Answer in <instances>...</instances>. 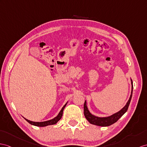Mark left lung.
I'll list each match as a JSON object with an SVG mask.
<instances>
[{"mask_svg":"<svg viewBox=\"0 0 147 147\" xmlns=\"http://www.w3.org/2000/svg\"><path fill=\"white\" fill-rule=\"evenodd\" d=\"M131 95L129 98V100H128V101L126 103V105H125L123 108L121 109L119 112L114 113L113 115H110L109 117H96L94 115H92L87 108V102H86V100H85L84 103V115L86 118V119H87L91 124L97 125V126H101V127H108L111 125L113 124L114 123H115L116 121H117V120H119L120 118L127 112L128 108V106L130 105L131 96H132V92H133V82H132L131 79Z\"/></svg>","mask_w":147,"mask_h":147,"instance_id":"left-lung-1","label":"left lung"}]
</instances>
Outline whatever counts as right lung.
Masks as SVG:
<instances>
[{
  "instance_id": "1",
  "label": "right lung",
  "mask_w": 147,
  "mask_h": 147,
  "mask_svg": "<svg viewBox=\"0 0 147 147\" xmlns=\"http://www.w3.org/2000/svg\"><path fill=\"white\" fill-rule=\"evenodd\" d=\"M67 102L65 103L64 106L62 107V109L60 110V112L59 113L58 115H57L56 117H55L54 119H53L52 120H47V121H41V122H36V121H32L30 120H28L27 119H26V118H24L25 120H26L27 121H28V123L30 124L34 125V126H37V127H45V126H48V125H55L56 124L58 121L61 119V118L62 117L63 115V111L64 108H65L66 105H67Z\"/></svg>"
}]
</instances>
